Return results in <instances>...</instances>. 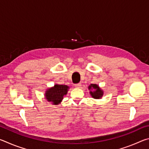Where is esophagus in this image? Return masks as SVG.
<instances>
[{
    "instance_id": "obj_1",
    "label": "esophagus",
    "mask_w": 149,
    "mask_h": 149,
    "mask_svg": "<svg viewBox=\"0 0 149 149\" xmlns=\"http://www.w3.org/2000/svg\"><path fill=\"white\" fill-rule=\"evenodd\" d=\"M74 86H75V87H80L81 86V84L80 83H79V84H75V85H74Z\"/></svg>"
}]
</instances>
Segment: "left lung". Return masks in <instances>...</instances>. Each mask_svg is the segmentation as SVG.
Listing matches in <instances>:
<instances>
[{
    "mask_svg": "<svg viewBox=\"0 0 149 149\" xmlns=\"http://www.w3.org/2000/svg\"><path fill=\"white\" fill-rule=\"evenodd\" d=\"M89 89H93V91H90V94L94 99H100L103 95L102 91L96 84H91L89 87Z\"/></svg>",
    "mask_w": 149,
    "mask_h": 149,
    "instance_id": "left-lung-1",
    "label": "left lung"
}]
</instances>
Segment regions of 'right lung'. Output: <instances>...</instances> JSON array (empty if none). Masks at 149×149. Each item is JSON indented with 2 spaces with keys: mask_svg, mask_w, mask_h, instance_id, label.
I'll return each mask as SVG.
<instances>
[{
  "mask_svg": "<svg viewBox=\"0 0 149 149\" xmlns=\"http://www.w3.org/2000/svg\"><path fill=\"white\" fill-rule=\"evenodd\" d=\"M69 87L64 85H55L54 87L48 89L45 97L48 101L52 102L53 104H58L62 101L64 95L67 94Z\"/></svg>",
  "mask_w": 149,
  "mask_h": 149,
  "instance_id": "add662e5",
  "label": "right lung"
}]
</instances>
